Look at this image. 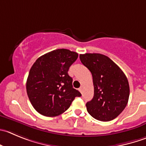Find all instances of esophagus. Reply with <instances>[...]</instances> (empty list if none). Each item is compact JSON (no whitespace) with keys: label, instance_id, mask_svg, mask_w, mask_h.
I'll return each mask as SVG.
<instances>
[{"label":"esophagus","instance_id":"obj_1","mask_svg":"<svg viewBox=\"0 0 146 146\" xmlns=\"http://www.w3.org/2000/svg\"><path fill=\"white\" fill-rule=\"evenodd\" d=\"M79 90H80V92H81V93H82V92H83V87H82H82H80V89H79Z\"/></svg>","mask_w":146,"mask_h":146}]
</instances>
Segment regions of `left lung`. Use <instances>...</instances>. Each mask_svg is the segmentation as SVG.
I'll return each instance as SVG.
<instances>
[{
  "instance_id": "obj_1",
  "label": "left lung",
  "mask_w": 146,
  "mask_h": 146,
  "mask_svg": "<svg viewBox=\"0 0 146 146\" xmlns=\"http://www.w3.org/2000/svg\"><path fill=\"white\" fill-rule=\"evenodd\" d=\"M80 59L91 72L94 84V97L86 104L87 112L100 121L113 120L128 102L130 87L125 74L105 55L84 54Z\"/></svg>"
}]
</instances>
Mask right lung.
I'll use <instances>...</instances> for the list:
<instances>
[{
  "label": "right lung",
  "mask_w": 146,
  "mask_h": 146,
  "mask_svg": "<svg viewBox=\"0 0 146 146\" xmlns=\"http://www.w3.org/2000/svg\"><path fill=\"white\" fill-rule=\"evenodd\" d=\"M78 54L66 48L54 50L36 59L29 71L26 92L31 103L41 115L55 117L64 112L76 97L81 96L73 88L68 74Z\"/></svg>",
  "instance_id": "1"
}]
</instances>
